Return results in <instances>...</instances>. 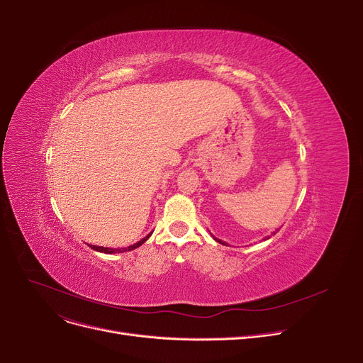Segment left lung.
I'll list each match as a JSON object with an SVG mask.
<instances>
[{"mask_svg": "<svg viewBox=\"0 0 363 363\" xmlns=\"http://www.w3.org/2000/svg\"><path fill=\"white\" fill-rule=\"evenodd\" d=\"M277 233H278V231H277ZM277 233H274V235H275V234H277ZM213 238H215V237H213ZM269 238H271V235H268V237H266V238H264V240H269ZM215 240H216V241H218V242H220V244H223V245H225V244H226V242H223V241H220V240H218V238H215Z\"/></svg>", "mask_w": 363, "mask_h": 363, "instance_id": "1", "label": "left lung"}]
</instances>
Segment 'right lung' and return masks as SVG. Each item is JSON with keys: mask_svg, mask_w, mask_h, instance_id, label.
<instances>
[{"mask_svg": "<svg viewBox=\"0 0 363 363\" xmlns=\"http://www.w3.org/2000/svg\"><path fill=\"white\" fill-rule=\"evenodd\" d=\"M150 235H151V234H148L147 237H144L141 241H138V242H135V244H132V245H129V247H123V249H108V247H99V245H91V244H89V247H91L92 250H95V252L107 253V255H111V253H123V252H130V250H133V249H137V247H140L141 244H144V242L150 238Z\"/></svg>", "mask_w": 363, "mask_h": 363, "instance_id": "1", "label": "right lung"}]
</instances>
